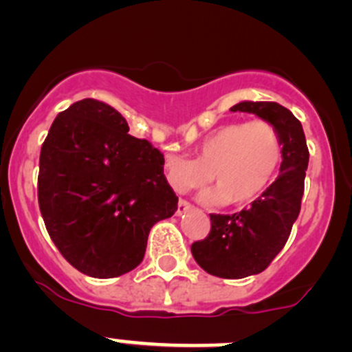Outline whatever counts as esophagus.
I'll return each mask as SVG.
<instances>
[{
  "label": "esophagus",
  "mask_w": 352,
  "mask_h": 352,
  "mask_svg": "<svg viewBox=\"0 0 352 352\" xmlns=\"http://www.w3.org/2000/svg\"><path fill=\"white\" fill-rule=\"evenodd\" d=\"M191 208V205L188 204L186 200H179L177 201V208H176V215H183L184 212H188Z\"/></svg>",
  "instance_id": "1"
}]
</instances>
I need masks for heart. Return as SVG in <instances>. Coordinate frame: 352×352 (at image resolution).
<instances>
[{"mask_svg": "<svg viewBox=\"0 0 352 352\" xmlns=\"http://www.w3.org/2000/svg\"><path fill=\"white\" fill-rule=\"evenodd\" d=\"M283 159L279 131L265 120L228 123L215 128L195 147L193 159L166 155L164 177L176 191L204 188L207 201L245 205L255 200L272 181Z\"/></svg>", "mask_w": 352, "mask_h": 352, "instance_id": "1", "label": "heart"}]
</instances>
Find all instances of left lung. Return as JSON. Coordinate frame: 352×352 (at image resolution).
<instances>
[{"label":"left lung","mask_w":352,"mask_h":352,"mask_svg":"<svg viewBox=\"0 0 352 352\" xmlns=\"http://www.w3.org/2000/svg\"><path fill=\"white\" fill-rule=\"evenodd\" d=\"M232 113H252L279 131L283 162L277 179L232 215L210 214V232L191 245V255L210 276L243 279L263 272L284 248L301 210L309 152L298 118L277 102L243 100Z\"/></svg>","instance_id":"obj_1"}]
</instances>
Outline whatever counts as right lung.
I'll return each instance as SVG.
<instances>
[{
    "instance_id": "right-lung-1",
    "label": "right lung",
    "mask_w": 352,
    "mask_h": 352,
    "mask_svg": "<svg viewBox=\"0 0 352 352\" xmlns=\"http://www.w3.org/2000/svg\"><path fill=\"white\" fill-rule=\"evenodd\" d=\"M128 130L109 104L83 99L58 114L41 148L47 232L69 265L96 279L140 265L152 226L177 208L164 155Z\"/></svg>"
}]
</instances>
